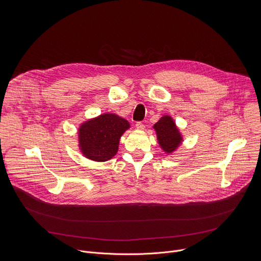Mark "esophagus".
Instances as JSON below:
<instances>
[{
	"instance_id": "esophagus-1",
	"label": "esophagus",
	"mask_w": 261,
	"mask_h": 261,
	"mask_svg": "<svg viewBox=\"0 0 261 261\" xmlns=\"http://www.w3.org/2000/svg\"><path fill=\"white\" fill-rule=\"evenodd\" d=\"M135 126H136V128H137L138 130H143L144 127H145L141 122H137V123L135 124Z\"/></svg>"
}]
</instances>
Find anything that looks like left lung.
<instances>
[{
	"label": "left lung",
	"instance_id": "8db88e82",
	"mask_svg": "<svg viewBox=\"0 0 261 261\" xmlns=\"http://www.w3.org/2000/svg\"><path fill=\"white\" fill-rule=\"evenodd\" d=\"M154 129L156 130L158 142L161 148L167 154L175 151L182 140L175 123L169 116L162 117L154 125Z\"/></svg>",
	"mask_w": 261,
	"mask_h": 261
}]
</instances>
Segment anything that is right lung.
I'll return each mask as SVG.
<instances>
[{"mask_svg":"<svg viewBox=\"0 0 261 261\" xmlns=\"http://www.w3.org/2000/svg\"><path fill=\"white\" fill-rule=\"evenodd\" d=\"M129 127L127 120L115 114H104L85 122L79 129L82 153L98 162L111 159L119 150L121 136Z\"/></svg>","mask_w":261,"mask_h":261,"instance_id":"add662e5","label":"right lung"}]
</instances>
